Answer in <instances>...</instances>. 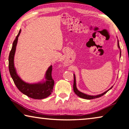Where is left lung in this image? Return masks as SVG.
Masks as SVG:
<instances>
[{
  "label": "left lung",
  "instance_id": "8db88e82",
  "mask_svg": "<svg viewBox=\"0 0 129 129\" xmlns=\"http://www.w3.org/2000/svg\"><path fill=\"white\" fill-rule=\"evenodd\" d=\"M117 46H118V47H119V49L120 48V46H119V40H118L117 42ZM120 54H121V52H120ZM113 87V86H112ZM110 87V89H109L108 90L106 91L105 92H104L103 93H102V94H99V95H96V96H90V95H87L86 94H84L83 93H82L80 92V91H79L78 90H77V87H76V77H75V75H74V83H73V90H74V92L75 93V94H76L77 96L79 97H80L81 98H83V99H88V100H90V99H96V98H100V97H101L104 95L105 94H106L107 91H108L109 90H110L112 88Z\"/></svg>",
  "mask_w": 129,
  "mask_h": 129
}]
</instances>
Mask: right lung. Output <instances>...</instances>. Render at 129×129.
Instances as JSON below:
<instances>
[{
	"mask_svg": "<svg viewBox=\"0 0 129 129\" xmlns=\"http://www.w3.org/2000/svg\"><path fill=\"white\" fill-rule=\"evenodd\" d=\"M20 32L21 30H19L18 35L14 40L9 56V69L10 76L17 89L24 94L34 99H43L46 98L52 93L54 84V80H53L52 77V66L49 67L46 71L45 75V82L35 84H29L24 82L19 77L16 71L14 66V56L18 40V37Z\"/></svg>",
	"mask_w": 129,
	"mask_h": 129,
	"instance_id": "1",
	"label": "right lung"
}]
</instances>
